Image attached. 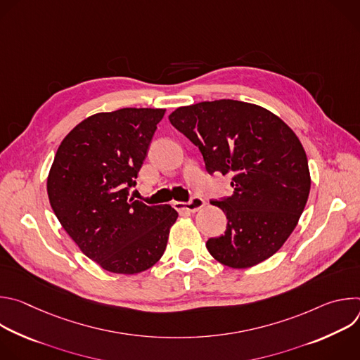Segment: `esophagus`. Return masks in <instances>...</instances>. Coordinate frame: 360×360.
<instances>
[{
    "mask_svg": "<svg viewBox=\"0 0 360 360\" xmlns=\"http://www.w3.org/2000/svg\"><path fill=\"white\" fill-rule=\"evenodd\" d=\"M174 207L179 214H193L205 207V200L202 198H193L191 202H174Z\"/></svg>",
    "mask_w": 360,
    "mask_h": 360,
    "instance_id": "obj_1",
    "label": "esophagus"
}]
</instances>
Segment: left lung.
Instances as JSON below:
<instances>
[{
  "instance_id": "8db88e82",
  "label": "left lung",
  "mask_w": 360,
  "mask_h": 360,
  "mask_svg": "<svg viewBox=\"0 0 360 360\" xmlns=\"http://www.w3.org/2000/svg\"><path fill=\"white\" fill-rule=\"evenodd\" d=\"M168 118L199 148L210 174L232 179V195L211 202L228 225L207 242L210 253L233 269L271 258L296 228L311 191L296 134L274 112L233 99L179 107Z\"/></svg>"
}]
</instances>
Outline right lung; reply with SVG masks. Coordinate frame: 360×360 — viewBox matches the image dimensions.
I'll return each mask as SVG.
<instances>
[{
  "instance_id": "add662e5",
  "label": "right lung",
  "mask_w": 360,
  "mask_h": 360,
  "mask_svg": "<svg viewBox=\"0 0 360 360\" xmlns=\"http://www.w3.org/2000/svg\"><path fill=\"white\" fill-rule=\"evenodd\" d=\"M167 110L122 108L81 121L63 139L46 178L51 208L102 269L134 275L165 252L178 212L128 196Z\"/></svg>"
}]
</instances>
